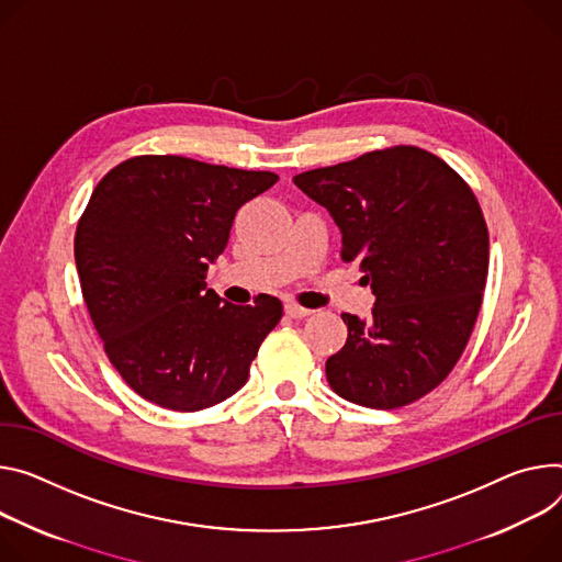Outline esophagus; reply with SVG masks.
Instances as JSON below:
<instances>
[{
    "mask_svg": "<svg viewBox=\"0 0 562 562\" xmlns=\"http://www.w3.org/2000/svg\"><path fill=\"white\" fill-rule=\"evenodd\" d=\"M284 312H286V316H291V318H304V316L312 314V310L300 307V304H295V302H286V304H284Z\"/></svg>",
    "mask_w": 562,
    "mask_h": 562,
    "instance_id": "34e87169",
    "label": "esophagus"
}]
</instances>
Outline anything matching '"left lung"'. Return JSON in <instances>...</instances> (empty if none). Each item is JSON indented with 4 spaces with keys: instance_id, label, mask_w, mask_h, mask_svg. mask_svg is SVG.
I'll return each instance as SVG.
<instances>
[{
    "instance_id": "1",
    "label": "left lung",
    "mask_w": 562,
    "mask_h": 562,
    "mask_svg": "<svg viewBox=\"0 0 562 562\" xmlns=\"http://www.w3.org/2000/svg\"><path fill=\"white\" fill-rule=\"evenodd\" d=\"M342 233V262L372 286L368 321L325 363L331 390L392 411L435 390L473 334L488 273V228L471 186L432 151L394 145L293 177Z\"/></svg>"
}]
</instances>
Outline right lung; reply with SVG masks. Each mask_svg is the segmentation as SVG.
<instances>
[{
	"mask_svg": "<svg viewBox=\"0 0 562 562\" xmlns=\"http://www.w3.org/2000/svg\"><path fill=\"white\" fill-rule=\"evenodd\" d=\"M273 172L175 155L132 157L91 192L74 252L91 323L123 381L145 401L196 413L235 394L282 302L231 304L206 289L235 213Z\"/></svg>",
	"mask_w": 562,
	"mask_h": 562,
	"instance_id": "right-lung-1",
	"label": "right lung"
}]
</instances>
